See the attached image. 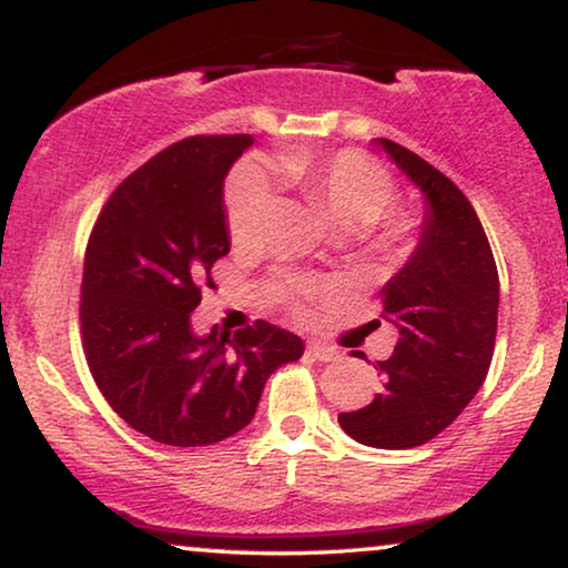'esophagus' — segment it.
I'll return each instance as SVG.
<instances>
[{
  "mask_svg": "<svg viewBox=\"0 0 568 568\" xmlns=\"http://www.w3.org/2000/svg\"><path fill=\"white\" fill-rule=\"evenodd\" d=\"M307 354L313 356V359H317V362H336V359H341V354L336 352V348L325 346V344H317V341H313V344H307Z\"/></svg>",
  "mask_w": 568,
  "mask_h": 568,
  "instance_id": "obj_1",
  "label": "esophagus"
}]
</instances>
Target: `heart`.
I'll use <instances>...</instances> for the list:
<instances>
[{
    "label": "heart",
    "instance_id": "b5f03b06",
    "mask_svg": "<svg viewBox=\"0 0 568 568\" xmlns=\"http://www.w3.org/2000/svg\"><path fill=\"white\" fill-rule=\"evenodd\" d=\"M276 175L297 189L302 199L328 216L338 232H372L395 199L390 175L367 154L341 150L333 154L313 150H290L274 162ZM274 206V193L266 175L255 165H240L224 193V222L235 245H251L261 235L263 220ZM377 227V224H376ZM408 240V222L390 216L375 230V243L383 251H398Z\"/></svg>",
    "mask_w": 568,
    "mask_h": 568
}]
</instances>
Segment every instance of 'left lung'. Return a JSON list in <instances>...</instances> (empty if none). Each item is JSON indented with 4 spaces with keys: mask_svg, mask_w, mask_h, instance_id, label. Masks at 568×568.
<instances>
[{
    "mask_svg": "<svg viewBox=\"0 0 568 568\" xmlns=\"http://www.w3.org/2000/svg\"><path fill=\"white\" fill-rule=\"evenodd\" d=\"M426 196L422 240L383 286V317L400 338L377 362L385 383L369 406L338 414L367 447L408 449L445 432L488 375L499 315V274L476 209L416 152L377 139Z\"/></svg>",
    "mask_w": 568,
    "mask_h": 568,
    "instance_id": "obj_1",
    "label": "left lung"
}]
</instances>
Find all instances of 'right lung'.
Listing matches in <instances>:
<instances>
[{"instance_id": "obj_1", "label": "right lung", "mask_w": 568, "mask_h": 568, "mask_svg": "<svg viewBox=\"0 0 568 568\" xmlns=\"http://www.w3.org/2000/svg\"><path fill=\"white\" fill-rule=\"evenodd\" d=\"M251 134H199L146 160L100 209L84 251V359L111 408L144 437L206 447L253 422L294 333L255 321L196 336L191 313L230 253L222 185Z\"/></svg>"}]
</instances>
